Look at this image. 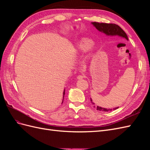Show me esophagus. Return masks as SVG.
<instances>
[{
    "instance_id": "obj_1",
    "label": "esophagus",
    "mask_w": 150,
    "mask_h": 150,
    "mask_svg": "<svg viewBox=\"0 0 150 150\" xmlns=\"http://www.w3.org/2000/svg\"><path fill=\"white\" fill-rule=\"evenodd\" d=\"M84 78V75H79L78 76V77H77V78H78V79H82Z\"/></svg>"
}]
</instances>
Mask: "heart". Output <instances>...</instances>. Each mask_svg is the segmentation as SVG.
<instances>
[{"mask_svg":"<svg viewBox=\"0 0 150 150\" xmlns=\"http://www.w3.org/2000/svg\"><path fill=\"white\" fill-rule=\"evenodd\" d=\"M94 48V44L91 40L84 38L81 39L77 46V49L80 51H84L86 49L88 51H92Z\"/></svg>","mask_w":150,"mask_h":150,"instance_id":"1","label":"heart"}]
</instances>
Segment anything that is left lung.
Instances as JSON below:
<instances>
[{
    "label": "left lung",
    "instance_id": "1",
    "mask_svg": "<svg viewBox=\"0 0 150 150\" xmlns=\"http://www.w3.org/2000/svg\"><path fill=\"white\" fill-rule=\"evenodd\" d=\"M91 24L94 26L97 30H98L101 33L106 34L108 36H119L123 39L128 40V38L125 32L122 30L119 25L115 24H107V23H99V22H91ZM91 101L94 105V107L96 108L98 111H111L112 110H115L118 108V107L115 108L113 109H107L101 108L100 106H96L95 104L93 103L92 99L91 98Z\"/></svg>",
    "mask_w": 150,
    "mask_h": 150
}]
</instances>
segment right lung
Returning a JSON list of instances; mask_svg holds the SVG:
<instances>
[{"mask_svg": "<svg viewBox=\"0 0 150 150\" xmlns=\"http://www.w3.org/2000/svg\"><path fill=\"white\" fill-rule=\"evenodd\" d=\"M64 94H65V89L64 90V92H63V99H62V103H63V100H64Z\"/></svg>", "mask_w": 150, "mask_h": 150, "instance_id": "1", "label": "right lung"}]
</instances>
